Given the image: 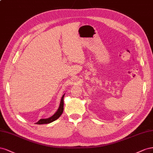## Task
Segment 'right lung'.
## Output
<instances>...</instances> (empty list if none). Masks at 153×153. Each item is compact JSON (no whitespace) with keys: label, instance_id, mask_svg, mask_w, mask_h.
Wrapping results in <instances>:
<instances>
[{"label":"right lung","instance_id":"add662e5","mask_svg":"<svg viewBox=\"0 0 153 153\" xmlns=\"http://www.w3.org/2000/svg\"><path fill=\"white\" fill-rule=\"evenodd\" d=\"M65 94L62 96V99H61V102L58 110H57L54 114L51 116L49 118H47V119H42L40 120H38L36 124H49L52 122H53L56 120H57L58 118L61 116V115L63 113V106H64V102H63V98H64Z\"/></svg>","mask_w":153,"mask_h":153}]
</instances>
